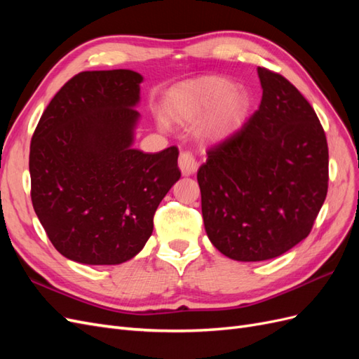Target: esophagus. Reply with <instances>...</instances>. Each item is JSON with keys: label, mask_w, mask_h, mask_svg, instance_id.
Returning a JSON list of instances; mask_svg holds the SVG:
<instances>
[{"label": "esophagus", "mask_w": 359, "mask_h": 359, "mask_svg": "<svg viewBox=\"0 0 359 359\" xmlns=\"http://www.w3.org/2000/svg\"><path fill=\"white\" fill-rule=\"evenodd\" d=\"M178 165H180V169H181L184 177L193 175V173L196 172L199 168V163L196 161V158H194V156L190 153V151H182V153L180 154Z\"/></svg>", "instance_id": "obj_1"}]
</instances>
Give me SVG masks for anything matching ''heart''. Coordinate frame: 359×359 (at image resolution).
<instances>
[{
  "label": "heart",
  "instance_id": "heart-1",
  "mask_svg": "<svg viewBox=\"0 0 359 359\" xmlns=\"http://www.w3.org/2000/svg\"><path fill=\"white\" fill-rule=\"evenodd\" d=\"M212 109L203 133L210 140H223L243 124L250 109V99L245 91L233 88L229 81L205 78L182 88L173 104V115L184 121H194Z\"/></svg>",
  "mask_w": 359,
  "mask_h": 359
}]
</instances>
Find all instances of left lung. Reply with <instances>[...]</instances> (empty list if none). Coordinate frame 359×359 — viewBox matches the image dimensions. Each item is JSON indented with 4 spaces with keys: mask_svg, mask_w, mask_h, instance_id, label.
Instances as JSON below:
<instances>
[{
    "mask_svg": "<svg viewBox=\"0 0 359 359\" xmlns=\"http://www.w3.org/2000/svg\"><path fill=\"white\" fill-rule=\"evenodd\" d=\"M262 102L198 170L206 235L240 262L274 259L310 233L328 191L316 112L283 76L257 67Z\"/></svg>",
    "mask_w": 359,
    "mask_h": 359,
    "instance_id": "obj_1",
    "label": "left lung"
}]
</instances>
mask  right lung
Segmentation results:
<instances>
[{
	"mask_svg": "<svg viewBox=\"0 0 359 359\" xmlns=\"http://www.w3.org/2000/svg\"><path fill=\"white\" fill-rule=\"evenodd\" d=\"M137 72L76 74L50 100L31 139V201L58 252L83 265L133 259L175 184L178 148H133L140 114Z\"/></svg>",
	"mask_w": 359,
	"mask_h": 359,
	"instance_id": "obj_1",
	"label": "right lung"
}]
</instances>
